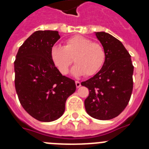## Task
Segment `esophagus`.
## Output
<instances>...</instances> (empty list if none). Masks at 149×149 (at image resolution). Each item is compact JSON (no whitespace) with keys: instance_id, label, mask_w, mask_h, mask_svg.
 <instances>
[{"instance_id":"esophagus-1","label":"esophagus","mask_w":149,"mask_h":149,"mask_svg":"<svg viewBox=\"0 0 149 149\" xmlns=\"http://www.w3.org/2000/svg\"><path fill=\"white\" fill-rule=\"evenodd\" d=\"M75 84H76V86H77V88H79L80 86H81V82L78 81H75Z\"/></svg>"}]
</instances>
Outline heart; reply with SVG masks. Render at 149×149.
<instances>
[{"mask_svg": "<svg viewBox=\"0 0 149 149\" xmlns=\"http://www.w3.org/2000/svg\"><path fill=\"white\" fill-rule=\"evenodd\" d=\"M51 58L62 74L69 72L73 59L76 65L72 68L75 76L86 77L95 75L104 66L106 51L101 44L93 42L82 36H74L65 41L63 47L54 46L51 48Z\"/></svg>", "mask_w": 149, "mask_h": 149, "instance_id": "heart-1", "label": "heart"}]
</instances>
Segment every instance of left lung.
<instances>
[{"instance_id": "8db88e82", "label": "left lung", "mask_w": 149, "mask_h": 149, "mask_svg": "<svg viewBox=\"0 0 149 149\" xmlns=\"http://www.w3.org/2000/svg\"><path fill=\"white\" fill-rule=\"evenodd\" d=\"M95 35L106 51V60L95 75L81 83L89 90L84 105L93 118L109 120L118 116L130 101L134 65L120 41L105 32H95Z\"/></svg>"}]
</instances>
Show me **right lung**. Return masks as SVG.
Segmentation results:
<instances>
[{"instance_id":"obj_1","label":"right lung","mask_w":149,"mask_h":149,"mask_svg":"<svg viewBox=\"0 0 149 149\" xmlns=\"http://www.w3.org/2000/svg\"><path fill=\"white\" fill-rule=\"evenodd\" d=\"M60 38L58 31H36L19 48L14 62L18 100L40 122L59 119L76 90L74 81L62 75L51 60V48Z\"/></svg>"}]
</instances>
